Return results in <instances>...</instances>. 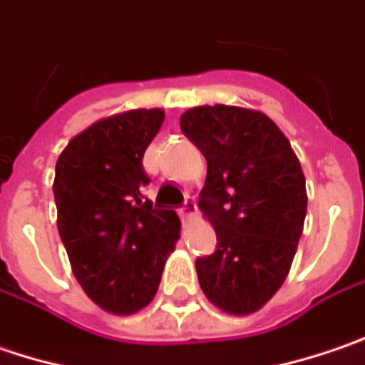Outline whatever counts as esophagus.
Listing matches in <instances>:
<instances>
[{
	"mask_svg": "<svg viewBox=\"0 0 365 365\" xmlns=\"http://www.w3.org/2000/svg\"><path fill=\"white\" fill-rule=\"evenodd\" d=\"M196 210H198L196 202H194V200H185V202H183V206L180 208V216L183 218V222H190V220L196 216Z\"/></svg>",
	"mask_w": 365,
	"mask_h": 365,
	"instance_id": "34e87169",
	"label": "esophagus"
}]
</instances>
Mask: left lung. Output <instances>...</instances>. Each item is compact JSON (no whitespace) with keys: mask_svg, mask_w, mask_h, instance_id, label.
Returning a JSON list of instances; mask_svg holds the SVG:
<instances>
[{"mask_svg":"<svg viewBox=\"0 0 365 365\" xmlns=\"http://www.w3.org/2000/svg\"><path fill=\"white\" fill-rule=\"evenodd\" d=\"M182 133L206 157L200 210L218 247L196 262L202 292L227 314H251L290 272L307 216V180L290 140L259 110L196 106Z\"/></svg>","mask_w":365,"mask_h":365,"instance_id":"obj_1","label":"left lung"}]
</instances>
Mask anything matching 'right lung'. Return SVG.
Returning <instances> with one entry per match:
<instances>
[{
  "mask_svg": "<svg viewBox=\"0 0 365 365\" xmlns=\"http://www.w3.org/2000/svg\"><path fill=\"white\" fill-rule=\"evenodd\" d=\"M163 120L161 108L98 120L56 161V227L73 276L110 314L128 317L151 302L180 239L175 210L143 198V155Z\"/></svg>",
  "mask_w": 365,
  "mask_h": 365,
  "instance_id": "1",
  "label": "right lung"
}]
</instances>
